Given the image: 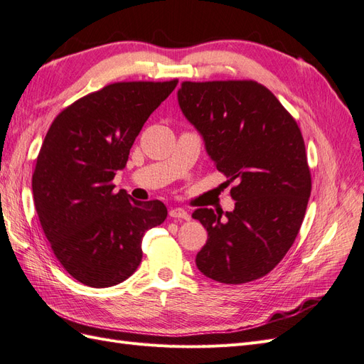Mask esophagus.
Returning a JSON list of instances; mask_svg holds the SVG:
<instances>
[{
  "instance_id": "1",
  "label": "esophagus",
  "mask_w": 364,
  "mask_h": 364,
  "mask_svg": "<svg viewBox=\"0 0 364 364\" xmlns=\"http://www.w3.org/2000/svg\"><path fill=\"white\" fill-rule=\"evenodd\" d=\"M168 214H170V217H173V218L190 220V215H188V213H186L185 209H182V208H171Z\"/></svg>"
}]
</instances>
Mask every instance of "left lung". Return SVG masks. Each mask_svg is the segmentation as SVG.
I'll return each mask as SVG.
<instances>
[{
  "label": "left lung",
  "mask_w": 364,
  "mask_h": 364,
  "mask_svg": "<svg viewBox=\"0 0 364 364\" xmlns=\"http://www.w3.org/2000/svg\"><path fill=\"white\" fill-rule=\"evenodd\" d=\"M178 100L226 185L235 182L232 213H193L208 232L196 266L223 284L266 277L293 246L311 194L301 129L255 80L182 82Z\"/></svg>",
  "instance_id": "8db88e82"
}]
</instances>
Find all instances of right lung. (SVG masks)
Masks as SVG:
<instances>
[{"label":"right lung","mask_w":364,"mask_h":364,"mask_svg":"<svg viewBox=\"0 0 364 364\" xmlns=\"http://www.w3.org/2000/svg\"><path fill=\"white\" fill-rule=\"evenodd\" d=\"M178 85L115 82L54 118L31 178L33 200L54 257L74 279L94 289L126 281L142 259L146 230L167 218L159 200L114 191L134 141L150 114Z\"/></svg>","instance_id":"1"}]
</instances>
